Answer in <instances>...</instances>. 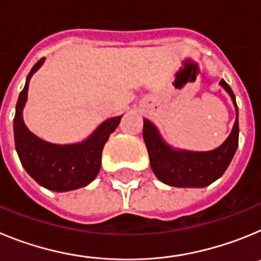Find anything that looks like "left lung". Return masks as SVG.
Masks as SVG:
<instances>
[{"label":"left lung","mask_w":261,"mask_h":261,"mask_svg":"<svg viewBox=\"0 0 261 261\" xmlns=\"http://www.w3.org/2000/svg\"><path fill=\"white\" fill-rule=\"evenodd\" d=\"M220 85L231 96L237 119L229 137L214 150L187 151L172 149L163 141L155 125L144 119L142 136L150 158L151 170L162 183L180 188H201L216 181L229 167L239 141L238 106L231 87L223 80Z\"/></svg>","instance_id":"obj_1"}]
</instances>
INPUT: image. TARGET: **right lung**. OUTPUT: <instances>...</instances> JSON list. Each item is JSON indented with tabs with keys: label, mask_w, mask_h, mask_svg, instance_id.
Segmentation results:
<instances>
[{
	"label": "right lung",
	"mask_w": 261,
	"mask_h": 261,
	"mask_svg": "<svg viewBox=\"0 0 261 261\" xmlns=\"http://www.w3.org/2000/svg\"><path fill=\"white\" fill-rule=\"evenodd\" d=\"M43 62L44 59H40L31 69L18 98L14 141L20 163L36 183L47 190L66 192L87 186L95 179L102 165L103 147L119 125L121 116L106 120L87 140L78 144L55 145L36 137L23 121V107L27 100L30 80Z\"/></svg>",
	"instance_id": "1"
}]
</instances>
